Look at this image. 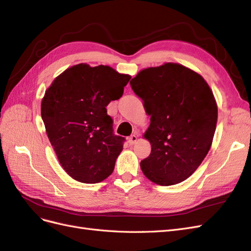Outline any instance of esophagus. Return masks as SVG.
Returning <instances> with one entry per match:
<instances>
[{
    "label": "esophagus",
    "instance_id": "esophagus-1",
    "mask_svg": "<svg viewBox=\"0 0 251 251\" xmlns=\"http://www.w3.org/2000/svg\"><path fill=\"white\" fill-rule=\"evenodd\" d=\"M137 139H138V136L137 135H132V136H130V137H128V143L131 144V146H133V144L137 141Z\"/></svg>",
    "mask_w": 251,
    "mask_h": 251
}]
</instances>
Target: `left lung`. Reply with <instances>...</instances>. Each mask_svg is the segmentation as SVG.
I'll return each instance as SVG.
<instances>
[{
    "mask_svg": "<svg viewBox=\"0 0 251 251\" xmlns=\"http://www.w3.org/2000/svg\"><path fill=\"white\" fill-rule=\"evenodd\" d=\"M130 83L151 116L143 134L151 147L140 162L144 176L162 186L186 180L206 157L216 131L218 105L208 83L176 63L143 69Z\"/></svg>",
    "mask_w": 251,
    "mask_h": 251,
    "instance_id": "obj_1",
    "label": "left lung"
}]
</instances>
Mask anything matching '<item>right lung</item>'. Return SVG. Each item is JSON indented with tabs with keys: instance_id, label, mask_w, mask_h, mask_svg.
I'll use <instances>...</instances> for the list:
<instances>
[{
	"instance_id": "right-lung-1",
	"label": "right lung",
	"mask_w": 251,
	"mask_h": 251,
	"mask_svg": "<svg viewBox=\"0 0 251 251\" xmlns=\"http://www.w3.org/2000/svg\"><path fill=\"white\" fill-rule=\"evenodd\" d=\"M131 75L109 66L78 64L52 81L41 114L60 165L74 180L98 183L114 171L125 138L113 134L105 107L123 96Z\"/></svg>"
}]
</instances>
